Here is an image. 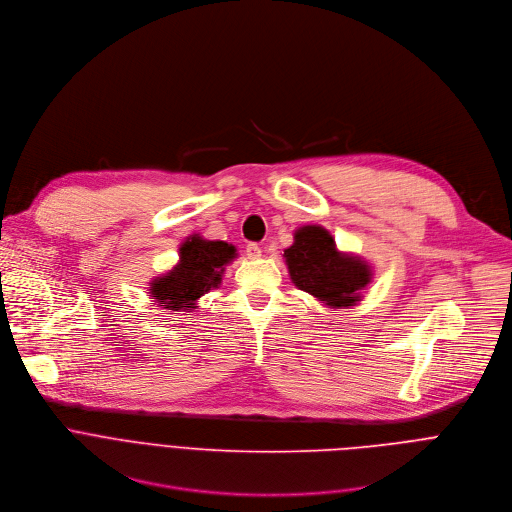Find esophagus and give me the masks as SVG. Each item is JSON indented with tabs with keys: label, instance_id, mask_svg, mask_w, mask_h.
Instances as JSON below:
<instances>
[{
	"label": "esophagus",
	"instance_id": "34e87169",
	"mask_svg": "<svg viewBox=\"0 0 512 512\" xmlns=\"http://www.w3.org/2000/svg\"><path fill=\"white\" fill-rule=\"evenodd\" d=\"M245 253H247L249 259H259V257H261V247H259L257 243H249V245L245 247Z\"/></svg>",
	"mask_w": 512,
	"mask_h": 512
}]
</instances>
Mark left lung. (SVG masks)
<instances>
[{"mask_svg":"<svg viewBox=\"0 0 512 512\" xmlns=\"http://www.w3.org/2000/svg\"><path fill=\"white\" fill-rule=\"evenodd\" d=\"M283 255L291 281L334 308L358 302L356 294L371 281L369 265L338 253L332 235L322 227L300 229Z\"/></svg>","mask_w":512,"mask_h":512,"instance_id":"left-lung-1","label":"left lung"}]
</instances>
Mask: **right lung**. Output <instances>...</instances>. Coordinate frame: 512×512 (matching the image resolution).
Instances as JSON below:
<instances>
[{
    "label": "right lung",
    "instance_id": "1",
    "mask_svg": "<svg viewBox=\"0 0 512 512\" xmlns=\"http://www.w3.org/2000/svg\"><path fill=\"white\" fill-rule=\"evenodd\" d=\"M235 257V247L225 241L192 237L180 247V263L152 283L150 294L156 302L164 304L166 310H192L200 296L221 283L225 265Z\"/></svg>",
    "mask_w": 512,
    "mask_h": 512
}]
</instances>
